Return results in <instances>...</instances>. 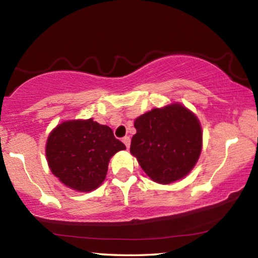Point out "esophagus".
Here are the masks:
<instances>
[{"label": "esophagus", "mask_w": 258, "mask_h": 258, "mask_svg": "<svg viewBox=\"0 0 258 258\" xmlns=\"http://www.w3.org/2000/svg\"><path fill=\"white\" fill-rule=\"evenodd\" d=\"M123 142H124V145L126 146V148H130V145H131V138L130 137H125V138H123Z\"/></svg>", "instance_id": "1"}]
</instances>
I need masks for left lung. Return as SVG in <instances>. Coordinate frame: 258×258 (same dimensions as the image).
<instances>
[{
  "label": "left lung",
  "instance_id": "8db88e82",
  "mask_svg": "<svg viewBox=\"0 0 258 258\" xmlns=\"http://www.w3.org/2000/svg\"><path fill=\"white\" fill-rule=\"evenodd\" d=\"M134 127L130 151L152 181L169 184L195 167L203 147L202 126L184 106L152 109L135 119Z\"/></svg>",
  "mask_w": 258,
  "mask_h": 258
}]
</instances>
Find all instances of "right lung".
Listing matches in <instances>:
<instances>
[{
	"instance_id": "right-lung-1",
	"label": "right lung",
	"mask_w": 258,
	"mask_h": 258,
	"mask_svg": "<svg viewBox=\"0 0 258 258\" xmlns=\"http://www.w3.org/2000/svg\"><path fill=\"white\" fill-rule=\"evenodd\" d=\"M112 130L92 118L59 124L46 141L47 164L53 175L73 190L89 192L104 181L111 157L125 150Z\"/></svg>"
}]
</instances>
